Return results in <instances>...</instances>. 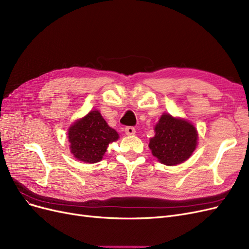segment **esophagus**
Masks as SVG:
<instances>
[{
  "label": "esophagus",
  "mask_w": 249,
  "mask_h": 249,
  "mask_svg": "<svg viewBox=\"0 0 249 249\" xmlns=\"http://www.w3.org/2000/svg\"><path fill=\"white\" fill-rule=\"evenodd\" d=\"M124 132H125V134H126V135L131 136V135H135L136 130H135V127H134V126H126V127L124 128Z\"/></svg>",
  "instance_id": "obj_1"
}]
</instances>
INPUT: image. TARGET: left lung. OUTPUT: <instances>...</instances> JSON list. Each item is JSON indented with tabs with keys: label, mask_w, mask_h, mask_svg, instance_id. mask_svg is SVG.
Here are the masks:
<instances>
[{
	"label": "left lung",
	"mask_w": 249,
	"mask_h": 249,
	"mask_svg": "<svg viewBox=\"0 0 249 249\" xmlns=\"http://www.w3.org/2000/svg\"><path fill=\"white\" fill-rule=\"evenodd\" d=\"M156 135L149 141V148L159 161L175 166L185 161L198 144V132L185 119L164 113L154 127Z\"/></svg>",
	"instance_id": "8db88e82"
}]
</instances>
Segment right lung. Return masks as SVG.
I'll return each instance as SVG.
<instances>
[{
	"mask_svg": "<svg viewBox=\"0 0 249 249\" xmlns=\"http://www.w3.org/2000/svg\"><path fill=\"white\" fill-rule=\"evenodd\" d=\"M119 138L98 110L75 122L68 132L70 149L73 156L88 164H95L103 159L109 143Z\"/></svg>",
	"mask_w": 249,
	"mask_h": 249,
	"instance_id": "add662e5",
	"label": "right lung"
}]
</instances>
